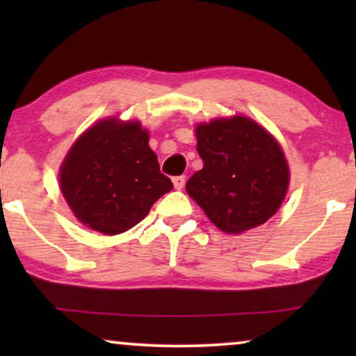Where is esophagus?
<instances>
[{
    "instance_id": "34e87169",
    "label": "esophagus",
    "mask_w": 356,
    "mask_h": 356,
    "mask_svg": "<svg viewBox=\"0 0 356 356\" xmlns=\"http://www.w3.org/2000/svg\"><path fill=\"white\" fill-rule=\"evenodd\" d=\"M184 183H186V177H175V178H173V186H175V189H183Z\"/></svg>"
}]
</instances>
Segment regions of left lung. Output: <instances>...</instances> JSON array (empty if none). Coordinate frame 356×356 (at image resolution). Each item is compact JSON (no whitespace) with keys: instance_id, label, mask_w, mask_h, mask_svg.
Here are the masks:
<instances>
[{"instance_id":"obj_1","label":"left lung","mask_w":356,"mask_h":356,"mask_svg":"<svg viewBox=\"0 0 356 356\" xmlns=\"http://www.w3.org/2000/svg\"><path fill=\"white\" fill-rule=\"evenodd\" d=\"M204 167L186 183L213 225L236 235L266 223L284 202L290 170L274 136L246 116L196 126Z\"/></svg>"}]
</instances>
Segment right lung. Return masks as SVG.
Listing matches in <instances>:
<instances>
[{
    "label": "right lung",
    "instance_id": "add662e5",
    "mask_svg": "<svg viewBox=\"0 0 356 356\" xmlns=\"http://www.w3.org/2000/svg\"><path fill=\"white\" fill-rule=\"evenodd\" d=\"M61 193L77 220L118 235L143 220L173 183L160 173L139 121L102 120L72 144L60 168Z\"/></svg>",
    "mask_w": 356,
    "mask_h": 356
}]
</instances>
